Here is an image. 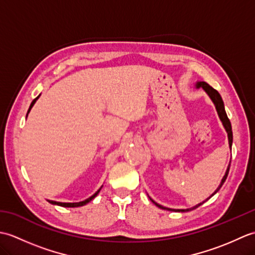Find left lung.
Segmentation results:
<instances>
[{
	"label": "left lung",
	"instance_id": "1",
	"mask_svg": "<svg viewBox=\"0 0 255 255\" xmlns=\"http://www.w3.org/2000/svg\"><path fill=\"white\" fill-rule=\"evenodd\" d=\"M196 88L197 89H199V88H202L206 93L208 94V96L210 97V100L213 101V103L215 104V106H216V110H217V113H218V116H219V118H220V121H221V123H223V125H224V127H225V129H226V131H227V133H228V140H229V147H230V149H231V147H232V129H231V123H230V121H229V118H228V116H227V113H226V111H225V105H224V102H223V99H221V96H220V94L218 93L217 91H216L214 88H211V86L209 85V84H207L206 82H197V84H196ZM229 169H230V164H229V166H228V169H227V171H226V174L224 175V177H223V180H221V183H220V185L218 186V188L216 189V191L210 195V196L207 198V199H209L210 197H213L214 195L217 193L219 189H220V187L223 186V184L225 183V181H226V178H227V176H228V173H229ZM206 199V200H207ZM150 200L151 202H152L155 206H158L159 208H162V209H165V210H174V211H181V213H185V211H189V210H193V209H196L197 207H199L200 205L202 204H204L205 202H203V203H200V204H198V205H196V206H194V207H192V208H188V209H172V208H166V207H163V206H161V205H159L158 203H155L153 199H151L150 198Z\"/></svg>",
	"mask_w": 255,
	"mask_h": 255
}]
</instances>
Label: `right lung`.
Returning a JSON list of instances; mask_svg holds the SVG:
<instances>
[{
	"mask_svg": "<svg viewBox=\"0 0 255 255\" xmlns=\"http://www.w3.org/2000/svg\"><path fill=\"white\" fill-rule=\"evenodd\" d=\"M38 97H39V96H37L36 99L31 102V104H30V106H29V110H28V112H27V115H28V113L30 112L31 107L34 106V104L36 103V101L38 100ZM26 117H27V116H26ZM100 191H101V188H100L99 191H97L94 195H92L91 197H89L88 199H85V200H83V202H80V203H59V202H55V200H49V203H50V204H52V205L62 206V207H80V206H84V205H86L88 203H90L92 199H93L94 197H96V196H97V194L100 193Z\"/></svg>",
	"mask_w": 255,
	"mask_h": 255,
	"instance_id": "add662e5",
	"label": "right lung"
}]
</instances>
